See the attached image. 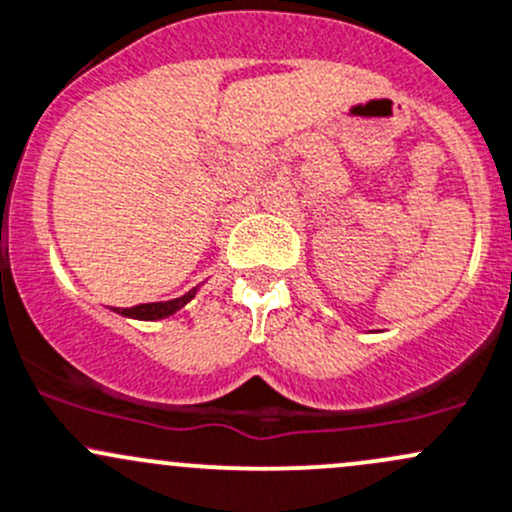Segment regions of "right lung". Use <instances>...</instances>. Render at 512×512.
<instances>
[{
    "label": "right lung",
    "mask_w": 512,
    "mask_h": 512,
    "mask_svg": "<svg viewBox=\"0 0 512 512\" xmlns=\"http://www.w3.org/2000/svg\"><path fill=\"white\" fill-rule=\"evenodd\" d=\"M198 287H193L191 292H186L184 297L179 299H169V301H152V304H139V306H129V309H112L117 311V314L122 316H129V319H139V321H159V319H166V316L176 314L179 309H184V306L196 297Z\"/></svg>",
    "instance_id": "right-lung-1"
}]
</instances>
